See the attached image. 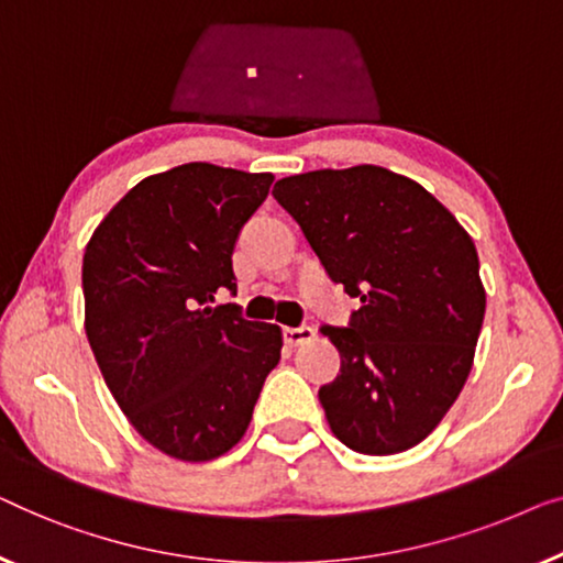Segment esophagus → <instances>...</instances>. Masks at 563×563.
<instances>
[{"mask_svg": "<svg viewBox=\"0 0 563 563\" xmlns=\"http://www.w3.org/2000/svg\"><path fill=\"white\" fill-rule=\"evenodd\" d=\"M283 339H285V344H290V346H298V344H303V342H311L313 339V329L311 327H296V329H283Z\"/></svg>", "mask_w": 563, "mask_h": 563, "instance_id": "obj_1", "label": "esophagus"}]
</instances>
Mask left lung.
<instances>
[{
    "label": "left lung",
    "mask_w": 563,
    "mask_h": 563,
    "mask_svg": "<svg viewBox=\"0 0 563 563\" xmlns=\"http://www.w3.org/2000/svg\"><path fill=\"white\" fill-rule=\"evenodd\" d=\"M273 196L362 303L346 327H321L342 357L319 390L331 431L360 454L416 446L472 369L485 319L472 236L423 186L379 165L300 173Z\"/></svg>",
    "instance_id": "obj_1"
}]
</instances>
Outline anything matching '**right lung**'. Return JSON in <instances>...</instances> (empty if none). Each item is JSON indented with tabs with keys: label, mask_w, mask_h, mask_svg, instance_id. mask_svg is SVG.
<instances>
[{
	"label": "right lung",
	"mask_w": 563,
	"mask_h": 563,
	"mask_svg": "<svg viewBox=\"0 0 563 563\" xmlns=\"http://www.w3.org/2000/svg\"><path fill=\"white\" fill-rule=\"evenodd\" d=\"M271 184V173L178 165L140 180L86 244L93 357L140 437L180 462L227 454L280 362L275 323L213 306L236 292L234 242Z\"/></svg>",
	"instance_id": "right-lung-1"
}]
</instances>
